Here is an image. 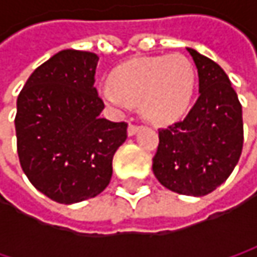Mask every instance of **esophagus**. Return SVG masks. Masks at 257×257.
Masks as SVG:
<instances>
[{
    "label": "esophagus",
    "instance_id": "obj_1",
    "mask_svg": "<svg viewBox=\"0 0 257 257\" xmlns=\"http://www.w3.org/2000/svg\"><path fill=\"white\" fill-rule=\"evenodd\" d=\"M138 129H140V126H138V125H135V123H129L128 135H134V134H135Z\"/></svg>",
    "mask_w": 257,
    "mask_h": 257
}]
</instances>
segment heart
Segmentation results:
<instances>
[{
    "mask_svg": "<svg viewBox=\"0 0 257 257\" xmlns=\"http://www.w3.org/2000/svg\"><path fill=\"white\" fill-rule=\"evenodd\" d=\"M102 98L116 110L140 104L141 114L153 123H170L187 110L195 73L183 55L135 58L119 65Z\"/></svg>",
    "mask_w": 257,
    "mask_h": 257,
    "instance_id": "heart-1",
    "label": "heart"
}]
</instances>
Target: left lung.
<instances>
[{
    "label": "left lung",
    "mask_w": 257,
    "mask_h": 257,
    "mask_svg": "<svg viewBox=\"0 0 257 257\" xmlns=\"http://www.w3.org/2000/svg\"><path fill=\"white\" fill-rule=\"evenodd\" d=\"M199 78V96L187 116L159 129L153 174L167 189L204 196L231 176L242 150V110L226 73L187 47Z\"/></svg>",
    "instance_id": "obj_1"
}]
</instances>
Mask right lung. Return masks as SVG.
<instances>
[{"label":"right lung","mask_w":257,"mask_h":257,"mask_svg":"<svg viewBox=\"0 0 257 257\" xmlns=\"http://www.w3.org/2000/svg\"><path fill=\"white\" fill-rule=\"evenodd\" d=\"M98 55L67 49L41 64L18 96L15 119L21 167L32 186L59 204L99 195L125 143L126 122L99 114Z\"/></svg>","instance_id":"add662e5"}]
</instances>
